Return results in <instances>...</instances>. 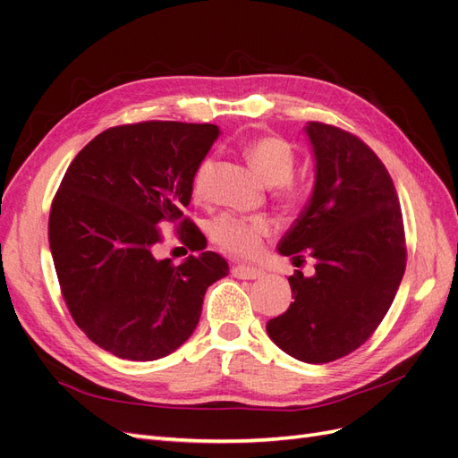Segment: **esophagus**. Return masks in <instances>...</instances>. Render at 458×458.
<instances>
[{"label": "esophagus", "mask_w": 458, "mask_h": 458, "mask_svg": "<svg viewBox=\"0 0 458 458\" xmlns=\"http://www.w3.org/2000/svg\"><path fill=\"white\" fill-rule=\"evenodd\" d=\"M231 273L237 276V279H259V276H263V271L259 269H254V267H248V266H233Z\"/></svg>", "instance_id": "esophagus-1"}]
</instances>
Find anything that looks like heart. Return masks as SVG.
I'll use <instances>...</instances> for the list:
<instances>
[{
    "label": "heart",
    "mask_w": 458,
    "mask_h": 458,
    "mask_svg": "<svg viewBox=\"0 0 458 458\" xmlns=\"http://www.w3.org/2000/svg\"><path fill=\"white\" fill-rule=\"evenodd\" d=\"M244 155L266 183L273 185V197L281 206L294 210L306 202V189L293 175L296 170V150L281 135H259L244 145ZM214 162L206 158L192 175V195L202 200L210 191ZM271 231L269 221L263 217H246L237 214H219L210 221V239L225 254L237 258H254L263 237Z\"/></svg>",
    "instance_id": "obj_1"
}]
</instances>
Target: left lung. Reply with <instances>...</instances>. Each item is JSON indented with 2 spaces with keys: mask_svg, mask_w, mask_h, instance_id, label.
<instances>
[{
  "mask_svg": "<svg viewBox=\"0 0 458 458\" xmlns=\"http://www.w3.org/2000/svg\"><path fill=\"white\" fill-rule=\"evenodd\" d=\"M306 133L315 187L279 252L315 259L288 276L294 301L267 323L269 338L303 363H330L372 336L405 273L403 216L390 174L359 137L323 122Z\"/></svg>",
  "mask_w": 458,
  "mask_h": 458,
  "instance_id": "1",
  "label": "left lung"
}]
</instances>
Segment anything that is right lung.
Here are the masks:
<instances>
[{
  "label": "right lung",
  "instance_id": "add662e5",
  "mask_svg": "<svg viewBox=\"0 0 458 458\" xmlns=\"http://www.w3.org/2000/svg\"><path fill=\"white\" fill-rule=\"evenodd\" d=\"M214 123L140 122L81 148L51 204L49 248L61 294L86 336L120 359L155 361L197 328L206 288L229 275L216 252L157 258L158 225L192 252L200 229L183 216L192 175L217 140Z\"/></svg>",
  "mask_w": 458,
  "mask_h": 458
}]
</instances>
